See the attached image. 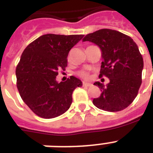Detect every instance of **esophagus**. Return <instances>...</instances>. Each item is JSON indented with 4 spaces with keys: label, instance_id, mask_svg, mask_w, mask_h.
I'll list each match as a JSON object with an SVG mask.
<instances>
[{
    "label": "esophagus",
    "instance_id": "1",
    "mask_svg": "<svg viewBox=\"0 0 153 153\" xmlns=\"http://www.w3.org/2000/svg\"><path fill=\"white\" fill-rule=\"evenodd\" d=\"M82 86H85V87H89V86H92V84L91 83H89V82H82Z\"/></svg>",
    "mask_w": 153,
    "mask_h": 153
}]
</instances>
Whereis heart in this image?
<instances>
[{
	"label": "heart",
	"instance_id": "b5f03b06",
	"mask_svg": "<svg viewBox=\"0 0 153 153\" xmlns=\"http://www.w3.org/2000/svg\"><path fill=\"white\" fill-rule=\"evenodd\" d=\"M71 59V53H69V55L67 56V59L69 60ZM78 75L79 77H81L82 79H88L90 78V74L86 71H84V70H82V71H79L78 72Z\"/></svg>",
	"mask_w": 153,
	"mask_h": 153
}]
</instances>
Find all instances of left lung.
<instances>
[{
    "instance_id": "obj_1",
    "label": "left lung",
    "mask_w": 153,
    "mask_h": 153,
    "mask_svg": "<svg viewBox=\"0 0 153 153\" xmlns=\"http://www.w3.org/2000/svg\"><path fill=\"white\" fill-rule=\"evenodd\" d=\"M82 41L94 43L102 50L99 78L109 79L107 86L99 82L94 83L102 94L94 98L93 104L105 111L117 112L126 109L133 102L142 82L144 61L133 39L112 29H100L87 34Z\"/></svg>"
}]
</instances>
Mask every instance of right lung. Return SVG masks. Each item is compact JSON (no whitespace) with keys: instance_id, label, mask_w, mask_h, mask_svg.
Returning <instances> with one entry per match:
<instances>
[{"instance_id":"add662e5","label":"right lung","mask_w":153,"mask_h":153,"mask_svg":"<svg viewBox=\"0 0 153 153\" xmlns=\"http://www.w3.org/2000/svg\"><path fill=\"white\" fill-rule=\"evenodd\" d=\"M84 35H43L27 46L16 68V86L25 104L43 118L64 114L72 102V93L82 83L71 76L56 82L59 71H65L70 50Z\"/></svg>"}]
</instances>
